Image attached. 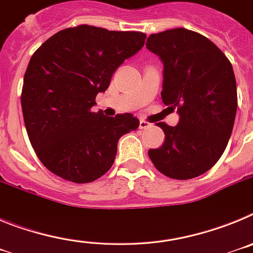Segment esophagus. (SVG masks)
<instances>
[{
    "label": "esophagus",
    "mask_w": 253,
    "mask_h": 253,
    "mask_svg": "<svg viewBox=\"0 0 253 253\" xmlns=\"http://www.w3.org/2000/svg\"><path fill=\"white\" fill-rule=\"evenodd\" d=\"M149 126V123H147L146 120H139V128L140 129H146Z\"/></svg>",
    "instance_id": "obj_1"
}]
</instances>
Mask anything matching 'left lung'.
<instances>
[{"mask_svg": "<svg viewBox=\"0 0 253 253\" xmlns=\"http://www.w3.org/2000/svg\"><path fill=\"white\" fill-rule=\"evenodd\" d=\"M146 45L163 63V104L180 115L176 126L158 123L165 143L148 156L167 177H198L222 157L233 130L237 86L232 64L213 42L184 28L149 35Z\"/></svg>", "mask_w": 253, "mask_h": 253, "instance_id": "1", "label": "left lung"}]
</instances>
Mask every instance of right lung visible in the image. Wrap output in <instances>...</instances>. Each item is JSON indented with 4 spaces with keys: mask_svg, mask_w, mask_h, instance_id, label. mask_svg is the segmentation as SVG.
<instances>
[{
    "mask_svg": "<svg viewBox=\"0 0 253 253\" xmlns=\"http://www.w3.org/2000/svg\"><path fill=\"white\" fill-rule=\"evenodd\" d=\"M146 38L80 25L58 31L33 54L24 76L22 115L38 158L54 175L76 184L97 180L113 166L120 137L139 126L133 114L113 118L91 107Z\"/></svg>",
    "mask_w": 253,
    "mask_h": 253,
    "instance_id": "1",
    "label": "right lung"
}]
</instances>
